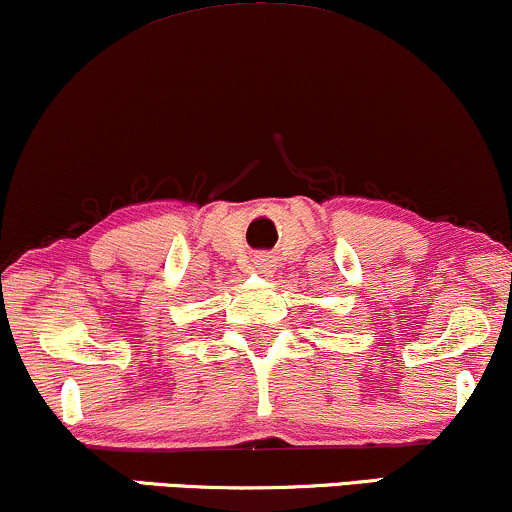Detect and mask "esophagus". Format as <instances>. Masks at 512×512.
<instances>
[{"mask_svg":"<svg viewBox=\"0 0 512 512\" xmlns=\"http://www.w3.org/2000/svg\"><path fill=\"white\" fill-rule=\"evenodd\" d=\"M254 266L258 268V273L270 275V273H273V268H275V261H273V256L258 254V256L254 258Z\"/></svg>","mask_w":512,"mask_h":512,"instance_id":"obj_1","label":"esophagus"}]
</instances>
